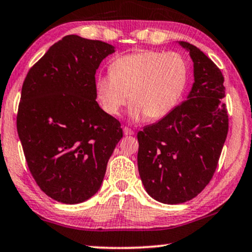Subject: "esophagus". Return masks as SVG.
<instances>
[{"instance_id":"1","label":"esophagus","mask_w":252,"mask_h":252,"mask_svg":"<svg viewBox=\"0 0 252 252\" xmlns=\"http://www.w3.org/2000/svg\"><path fill=\"white\" fill-rule=\"evenodd\" d=\"M123 132H124V135H126V136H131V135H134V131H132L131 129L126 128V126H124V128H123Z\"/></svg>"}]
</instances>
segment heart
Returning <instances> with one entry per match:
<instances>
[{
  "label": "heart",
  "instance_id": "b5f03b06",
  "mask_svg": "<svg viewBox=\"0 0 252 252\" xmlns=\"http://www.w3.org/2000/svg\"><path fill=\"white\" fill-rule=\"evenodd\" d=\"M110 75L96 80V98L103 110L117 116L131 103L132 121H157L174 110L183 96L189 65L183 55L158 50H139L118 56L111 62Z\"/></svg>",
  "mask_w": 252,
  "mask_h": 252
}]
</instances>
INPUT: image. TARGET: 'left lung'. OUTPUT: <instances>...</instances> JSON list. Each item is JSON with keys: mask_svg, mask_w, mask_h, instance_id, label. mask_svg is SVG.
<instances>
[{"mask_svg": "<svg viewBox=\"0 0 252 252\" xmlns=\"http://www.w3.org/2000/svg\"><path fill=\"white\" fill-rule=\"evenodd\" d=\"M178 43L193 62L191 90L170 114L137 134L142 183L154 199L164 204L190 201L208 186L229 129L222 72L195 45Z\"/></svg>", "mask_w": 252, "mask_h": 252, "instance_id": "8db88e82", "label": "left lung"}]
</instances>
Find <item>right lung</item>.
<instances>
[{"instance_id": "1", "label": "right lung", "mask_w": 252, "mask_h": 252, "mask_svg": "<svg viewBox=\"0 0 252 252\" xmlns=\"http://www.w3.org/2000/svg\"><path fill=\"white\" fill-rule=\"evenodd\" d=\"M113 53L105 42L64 36L23 82L17 132L32 177L57 202L95 195L123 137L121 123L96 102V70Z\"/></svg>"}]
</instances>
